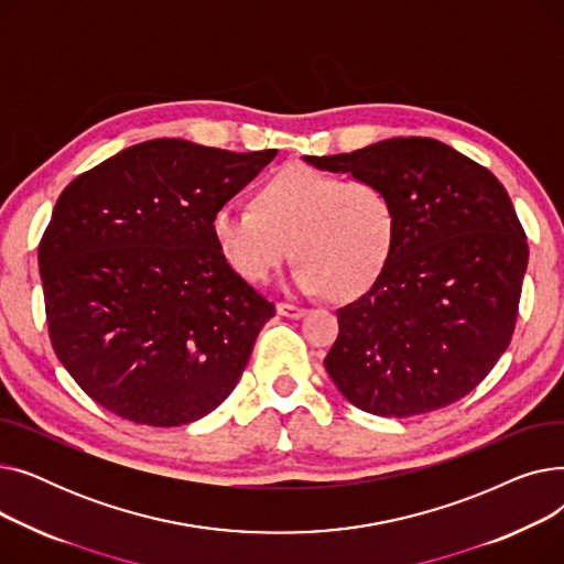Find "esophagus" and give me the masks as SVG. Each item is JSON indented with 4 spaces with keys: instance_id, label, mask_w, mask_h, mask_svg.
I'll use <instances>...</instances> for the list:
<instances>
[{
    "instance_id": "34e87169",
    "label": "esophagus",
    "mask_w": 564,
    "mask_h": 564,
    "mask_svg": "<svg viewBox=\"0 0 564 564\" xmlns=\"http://www.w3.org/2000/svg\"><path fill=\"white\" fill-rule=\"evenodd\" d=\"M276 311H279V315L290 317V319H300V317H304V315H306V308H302V306H294V304H285V302L276 304Z\"/></svg>"
}]
</instances>
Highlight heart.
<instances>
[{
	"mask_svg": "<svg viewBox=\"0 0 564 564\" xmlns=\"http://www.w3.org/2000/svg\"><path fill=\"white\" fill-rule=\"evenodd\" d=\"M393 194L368 177L292 164L256 189L253 205H221L215 245L230 270L264 283L292 253V285L306 294L354 300L370 290L398 247Z\"/></svg>",
	"mask_w": 564,
	"mask_h": 564,
	"instance_id": "obj_1",
	"label": "heart"
}]
</instances>
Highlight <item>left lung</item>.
I'll list each match as a JSON object with an SVG mask.
<instances>
[{
	"label": "left lung",
	"instance_id": "1",
	"mask_svg": "<svg viewBox=\"0 0 564 564\" xmlns=\"http://www.w3.org/2000/svg\"><path fill=\"white\" fill-rule=\"evenodd\" d=\"M308 164L368 177L398 207L381 279L338 308L324 368L375 416L409 419L468 395L508 349L528 242L498 177L427 137H395Z\"/></svg>",
	"mask_w": 564,
	"mask_h": 564
}]
</instances>
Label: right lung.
<instances>
[{
	"instance_id": "1",
	"label": "right lung",
	"mask_w": 564,
	"mask_h": 564,
	"mask_svg": "<svg viewBox=\"0 0 564 564\" xmlns=\"http://www.w3.org/2000/svg\"><path fill=\"white\" fill-rule=\"evenodd\" d=\"M274 155L153 139L62 192L39 270L54 354L88 398L177 427L230 395L274 304L226 264L213 217Z\"/></svg>"
}]
</instances>
